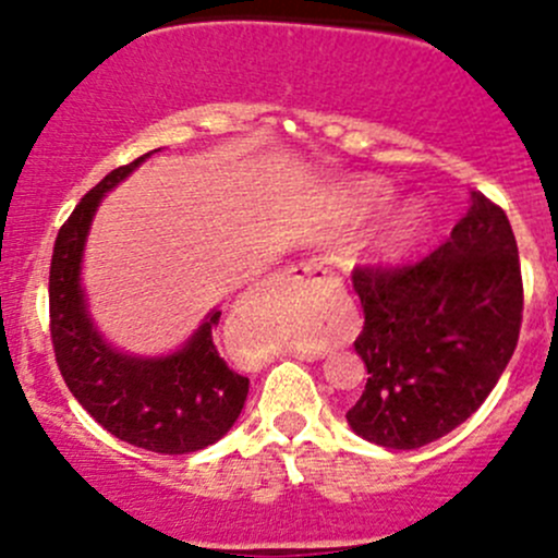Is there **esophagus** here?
Masks as SVG:
<instances>
[{"label":"esophagus","instance_id":"obj_1","mask_svg":"<svg viewBox=\"0 0 558 558\" xmlns=\"http://www.w3.org/2000/svg\"><path fill=\"white\" fill-rule=\"evenodd\" d=\"M283 275L291 280H311V283L326 286L329 291L340 289V280H337L335 275L324 267V262H318V258H307V262L294 264V267L286 269Z\"/></svg>","mask_w":558,"mask_h":558}]
</instances>
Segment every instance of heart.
Instances as JSON below:
<instances>
[{
    "mask_svg": "<svg viewBox=\"0 0 558 558\" xmlns=\"http://www.w3.org/2000/svg\"><path fill=\"white\" fill-rule=\"evenodd\" d=\"M356 202H359V210L362 213H373L380 210V207L388 202V189L380 183H364L362 189L356 191ZM424 234V213L418 207L404 213L393 229L388 232V238L384 240V258H399L402 253H408L410 247L421 240Z\"/></svg>",
    "mask_w": 558,
    "mask_h": 558,
    "instance_id": "1",
    "label": "heart"
}]
</instances>
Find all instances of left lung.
I'll use <instances>...</instances> for the list:
<instances>
[{
    "instance_id": "8db88e82",
    "label": "left lung",
    "mask_w": 558,
    "mask_h": 558,
    "mask_svg": "<svg viewBox=\"0 0 558 558\" xmlns=\"http://www.w3.org/2000/svg\"><path fill=\"white\" fill-rule=\"evenodd\" d=\"M356 351L367 386L345 413L364 440L413 451L464 424L519 345L523 280L515 234L497 202L472 191L451 238L408 264H362Z\"/></svg>"
}]
</instances>
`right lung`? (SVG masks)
<instances>
[{
  "instance_id": "1",
  "label": "right lung",
  "mask_w": 558,
  "mask_h": 558,
  "mask_svg": "<svg viewBox=\"0 0 558 558\" xmlns=\"http://www.w3.org/2000/svg\"><path fill=\"white\" fill-rule=\"evenodd\" d=\"M148 156L105 174L59 229L48 280L50 342L72 397L110 435L154 453H194L232 429L247 397V378L229 369L213 342L221 311L172 356L134 359L99 337L81 291L83 245L99 199Z\"/></svg>"
}]
</instances>
